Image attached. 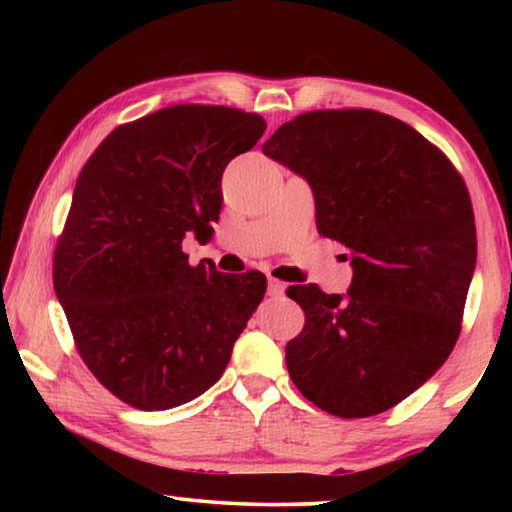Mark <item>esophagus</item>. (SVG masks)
<instances>
[{
  "label": "esophagus",
  "mask_w": 512,
  "mask_h": 512,
  "mask_svg": "<svg viewBox=\"0 0 512 512\" xmlns=\"http://www.w3.org/2000/svg\"><path fill=\"white\" fill-rule=\"evenodd\" d=\"M287 291V287L280 280H275V277H268V296H282V293Z\"/></svg>",
  "instance_id": "obj_1"
}]
</instances>
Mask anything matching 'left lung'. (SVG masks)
<instances>
[{
  "mask_svg": "<svg viewBox=\"0 0 512 512\" xmlns=\"http://www.w3.org/2000/svg\"><path fill=\"white\" fill-rule=\"evenodd\" d=\"M264 155L314 189L316 228L350 250L348 296L289 287L305 327L287 343L298 391L339 418L406 400L454 350L476 262L461 173L404 121L314 110L282 124Z\"/></svg>",
  "mask_w": 512,
  "mask_h": 512,
  "instance_id": "obj_1",
  "label": "left lung"
}]
</instances>
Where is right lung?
Wrapping results in <instances>:
<instances>
[{
    "mask_svg": "<svg viewBox=\"0 0 512 512\" xmlns=\"http://www.w3.org/2000/svg\"><path fill=\"white\" fill-rule=\"evenodd\" d=\"M266 131L255 112L162 108L117 126L76 180L54 289L76 350L121 402L164 411L214 386L266 277L189 264L187 232L212 235L228 162Z\"/></svg>",
    "mask_w": 512,
    "mask_h": 512,
    "instance_id": "add662e5",
    "label": "right lung"
}]
</instances>
